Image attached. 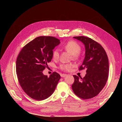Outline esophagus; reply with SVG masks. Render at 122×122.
<instances>
[{
	"label": "esophagus",
	"mask_w": 122,
	"mask_h": 122,
	"mask_svg": "<svg viewBox=\"0 0 122 122\" xmlns=\"http://www.w3.org/2000/svg\"><path fill=\"white\" fill-rule=\"evenodd\" d=\"M67 75L66 74H61V77H65V76H67Z\"/></svg>",
	"instance_id": "1"
}]
</instances>
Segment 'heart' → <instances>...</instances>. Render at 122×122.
Segmentation results:
<instances>
[{"mask_svg": "<svg viewBox=\"0 0 122 122\" xmlns=\"http://www.w3.org/2000/svg\"><path fill=\"white\" fill-rule=\"evenodd\" d=\"M63 47L72 55L73 58L76 59L78 57L79 53L81 50L80 45L74 41H70L63 46ZM53 58L57 59L59 57V50L57 49L53 50L52 52ZM74 67L72 64H62L60 66V69L65 71H69Z\"/></svg>", "mask_w": 122, "mask_h": 122, "instance_id": "heart-1", "label": "heart"}]
</instances>
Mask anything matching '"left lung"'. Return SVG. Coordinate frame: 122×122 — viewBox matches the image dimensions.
Here are the masks:
<instances>
[{"label": "left lung", "mask_w": 122, "mask_h": 122, "mask_svg": "<svg viewBox=\"0 0 122 122\" xmlns=\"http://www.w3.org/2000/svg\"><path fill=\"white\" fill-rule=\"evenodd\" d=\"M85 47V57L79 70L86 69L83 78L74 75L75 81L72 86L76 95L88 99L97 96L107 82L109 73V62L107 54L100 44L86 36H75Z\"/></svg>", "instance_id": "1"}]
</instances>
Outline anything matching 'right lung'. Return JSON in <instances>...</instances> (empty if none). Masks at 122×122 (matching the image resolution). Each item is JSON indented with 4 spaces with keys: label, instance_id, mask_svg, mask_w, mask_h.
<instances>
[{
    "label": "right lung",
    "instance_id": "1",
    "mask_svg": "<svg viewBox=\"0 0 122 122\" xmlns=\"http://www.w3.org/2000/svg\"><path fill=\"white\" fill-rule=\"evenodd\" d=\"M60 41L53 36H41L22 48L16 60V73L21 87L33 99L44 100L52 94L60 75L54 72L48 77L43 71L52 58L53 50Z\"/></svg>",
    "mask_w": 122,
    "mask_h": 122
}]
</instances>
